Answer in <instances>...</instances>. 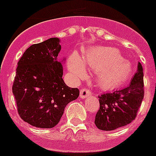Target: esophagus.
<instances>
[{"label":"esophagus","mask_w":156,"mask_h":156,"mask_svg":"<svg viewBox=\"0 0 156 156\" xmlns=\"http://www.w3.org/2000/svg\"><path fill=\"white\" fill-rule=\"evenodd\" d=\"M90 95H91V92L87 88H83L80 90V97L82 99H85V98L90 96Z\"/></svg>","instance_id":"34e87169"}]
</instances>
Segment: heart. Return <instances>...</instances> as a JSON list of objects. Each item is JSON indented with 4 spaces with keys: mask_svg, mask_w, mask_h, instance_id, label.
Returning <instances> with one entry per match:
<instances>
[{
    "mask_svg": "<svg viewBox=\"0 0 156 156\" xmlns=\"http://www.w3.org/2000/svg\"><path fill=\"white\" fill-rule=\"evenodd\" d=\"M85 66L96 71L98 84L106 90L123 85L132 73L130 62L124 59L118 50L114 48H91L85 52L83 59L76 53L69 56L68 68L78 78L85 77Z\"/></svg>",
    "mask_w": 156,
    "mask_h": 156,
    "instance_id": "b5f03b06",
    "label": "heart"
}]
</instances>
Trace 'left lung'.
Returning <instances> with one entry per match:
<instances>
[{
    "label": "left lung",
    "instance_id": "left-lung-1",
    "mask_svg": "<svg viewBox=\"0 0 156 156\" xmlns=\"http://www.w3.org/2000/svg\"><path fill=\"white\" fill-rule=\"evenodd\" d=\"M143 66L138 62L137 73L129 87L98 96L100 109L95 119L97 128L111 131L131 123L143 102Z\"/></svg>",
    "mask_w": 156,
    "mask_h": 156
}]
</instances>
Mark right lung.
Returning <instances> with one entry per match:
<instances>
[{"instance_id":"add662e5","label":"right lung","mask_w":156,"mask_h":156,"mask_svg":"<svg viewBox=\"0 0 156 156\" xmlns=\"http://www.w3.org/2000/svg\"><path fill=\"white\" fill-rule=\"evenodd\" d=\"M61 49L58 38H50L28 48L18 62L12 90L20 117L35 127L53 128L79 95L64 83Z\"/></svg>"}]
</instances>
